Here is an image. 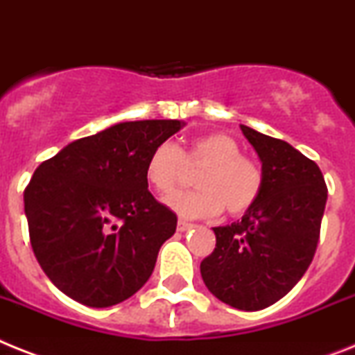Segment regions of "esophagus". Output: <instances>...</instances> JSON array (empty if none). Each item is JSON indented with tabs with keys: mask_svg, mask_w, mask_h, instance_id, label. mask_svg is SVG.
<instances>
[{
	"mask_svg": "<svg viewBox=\"0 0 355 355\" xmlns=\"http://www.w3.org/2000/svg\"><path fill=\"white\" fill-rule=\"evenodd\" d=\"M177 227H178V231H187V229L193 227V223L186 222V220H178Z\"/></svg>",
	"mask_w": 355,
	"mask_h": 355,
	"instance_id": "obj_1",
	"label": "esophagus"
}]
</instances>
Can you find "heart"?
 I'll use <instances>...</instances> for the list:
<instances>
[{
	"label": "heart",
	"mask_w": 355,
	"mask_h": 355,
	"mask_svg": "<svg viewBox=\"0 0 355 355\" xmlns=\"http://www.w3.org/2000/svg\"><path fill=\"white\" fill-rule=\"evenodd\" d=\"M184 162L204 168L196 177L200 189L178 193L168 202L187 218L216 216L223 207L231 216H242L254 207L263 193L261 166L242 155L240 144L225 133L198 137L187 151H180L171 142H162L146 160V180L162 198H168L182 182Z\"/></svg>",
	"instance_id": "1"
}]
</instances>
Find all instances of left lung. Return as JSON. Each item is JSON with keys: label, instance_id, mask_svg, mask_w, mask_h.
<instances>
[{"label": "left lung", "instance_id": "1", "mask_svg": "<svg viewBox=\"0 0 355 355\" xmlns=\"http://www.w3.org/2000/svg\"><path fill=\"white\" fill-rule=\"evenodd\" d=\"M261 160L265 187L242 220L214 227V251L200 263L202 279L220 302L261 311L291 293L318 249L327 184L314 160L274 137L243 126Z\"/></svg>", "mask_w": 355, "mask_h": 355}]
</instances>
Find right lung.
Listing matches in <instances>:
<instances>
[{
    "label": "right lung",
    "mask_w": 355,
    "mask_h": 355,
    "mask_svg": "<svg viewBox=\"0 0 355 355\" xmlns=\"http://www.w3.org/2000/svg\"><path fill=\"white\" fill-rule=\"evenodd\" d=\"M184 121L119 122L44 160L25 187L32 251L68 297L117 305L150 279L177 214L148 191L151 151Z\"/></svg>",
    "instance_id": "add662e5"
}]
</instances>
